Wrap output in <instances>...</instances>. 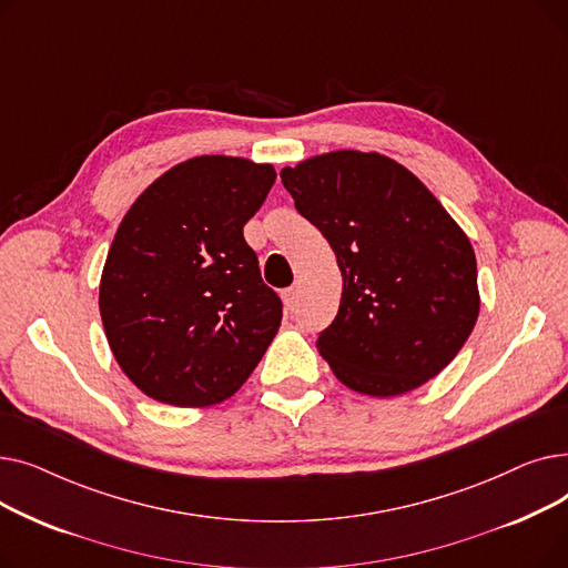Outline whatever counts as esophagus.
I'll list each match as a JSON object with an SVG mask.
<instances>
[{"label":"esophagus","mask_w":568,"mask_h":568,"mask_svg":"<svg viewBox=\"0 0 568 568\" xmlns=\"http://www.w3.org/2000/svg\"><path fill=\"white\" fill-rule=\"evenodd\" d=\"M300 300H302V290L300 285H292L283 292V302H285V308L287 311H296L300 308Z\"/></svg>","instance_id":"obj_1"}]
</instances>
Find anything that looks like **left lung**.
I'll use <instances>...</instances> for the list:
<instances>
[{
	"mask_svg": "<svg viewBox=\"0 0 568 568\" xmlns=\"http://www.w3.org/2000/svg\"><path fill=\"white\" fill-rule=\"evenodd\" d=\"M281 179L338 257V315L317 336L334 375L389 398L449 366L479 317V287L469 239L437 197L394 159L349 149Z\"/></svg>",
	"mask_w": 568,
	"mask_h": 568,
	"instance_id": "8db88e82",
	"label": "left lung"
}]
</instances>
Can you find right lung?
<instances>
[{
	"label": "right lung",
	"instance_id": "obj_1",
	"mask_svg": "<svg viewBox=\"0 0 568 568\" xmlns=\"http://www.w3.org/2000/svg\"><path fill=\"white\" fill-rule=\"evenodd\" d=\"M274 182L272 165L197 156L161 174L119 225L99 308L116 364L149 398L216 405L274 341L283 304L244 239Z\"/></svg>",
	"mask_w": 568,
	"mask_h": 568
}]
</instances>
